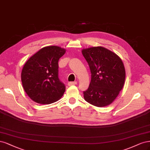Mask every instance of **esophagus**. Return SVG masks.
<instances>
[{"label":"esophagus","mask_w":150,"mask_h":150,"mask_svg":"<svg viewBox=\"0 0 150 150\" xmlns=\"http://www.w3.org/2000/svg\"><path fill=\"white\" fill-rule=\"evenodd\" d=\"M76 84V81H70L68 83L69 86H71V85H75Z\"/></svg>","instance_id":"obj_1"}]
</instances>
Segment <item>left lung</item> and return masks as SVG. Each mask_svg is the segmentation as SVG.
<instances>
[{"mask_svg":"<svg viewBox=\"0 0 150 150\" xmlns=\"http://www.w3.org/2000/svg\"><path fill=\"white\" fill-rule=\"evenodd\" d=\"M91 72L88 88L83 91L84 99L98 107L112 103L123 87L125 70L120 58L102 47L82 50Z\"/></svg>","mask_w":150,"mask_h":150,"instance_id":"1","label":"left lung"}]
</instances>
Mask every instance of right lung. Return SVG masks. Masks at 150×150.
Masks as SVG:
<instances>
[{
  "label": "right lung",
  "mask_w": 150,
  "mask_h": 150,
  "mask_svg": "<svg viewBox=\"0 0 150 150\" xmlns=\"http://www.w3.org/2000/svg\"><path fill=\"white\" fill-rule=\"evenodd\" d=\"M65 50L57 46L42 48L24 65L22 83L28 96L35 102L50 104L59 100L65 91L59 78V60Z\"/></svg>",
  "instance_id": "obj_1"
}]
</instances>
